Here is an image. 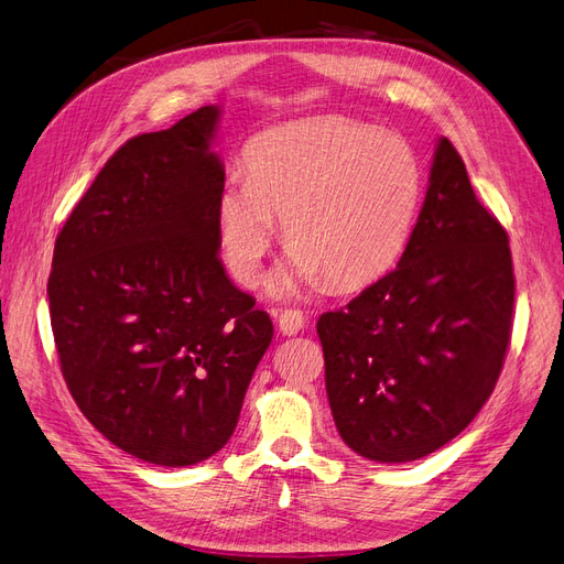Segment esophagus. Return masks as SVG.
<instances>
[{
	"instance_id": "obj_1",
	"label": "esophagus",
	"mask_w": 564,
	"mask_h": 564,
	"mask_svg": "<svg viewBox=\"0 0 564 564\" xmlns=\"http://www.w3.org/2000/svg\"><path fill=\"white\" fill-rule=\"evenodd\" d=\"M276 321H279V330L283 335H297L306 323V318H304L300 308H283Z\"/></svg>"
}]
</instances>
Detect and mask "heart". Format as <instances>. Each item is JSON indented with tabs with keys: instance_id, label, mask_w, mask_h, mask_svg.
Masks as SVG:
<instances>
[{
	"instance_id": "1",
	"label": "heart",
	"mask_w": 564,
	"mask_h": 564,
	"mask_svg": "<svg viewBox=\"0 0 564 564\" xmlns=\"http://www.w3.org/2000/svg\"><path fill=\"white\" fill-rule=\"evenodd\" d=\"M243 161L246 175L231 173L215 198L217 243L241 285L264 276L274 217L290 250L279 293L325 281L362 288L403 256L424 187L405 138L349 117H318L262 131Z\"/></svg>"
}]
</instances>
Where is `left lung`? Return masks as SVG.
Returning a JSON list of instances; mask_svg holds the SVG:
<instances>
[{
    "label": "left lung",
    "instance_id": "1",
    "mask_svg": "<svg viewBox=\"0 0 564 564\" xmlns=\"http://www.w3.org/2000/svg\"><path fill=\"white\" fill-rule=\"evenodd\" d=\"M513 300L508 234L438 138L401 262L316 325L341 441L370 462L405 464L457 438L495 391Z\"/></svg>",
    "mask_w": 564,
    "mask_h": 564
}]
</instances>
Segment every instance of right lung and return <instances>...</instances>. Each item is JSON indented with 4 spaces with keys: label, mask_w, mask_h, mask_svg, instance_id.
<instances>
[{
    "label": "right lung",
    "mask_w": 564,
    "mask_h": 564,
    "mask_svg": "<svg viewBox=\"0 0 564 564\" xmlns=\"http://www.w3.org/2000/svg\"><path fill=\"white\" fill-rule=\"evenodd\" d=\"M223 110L131 138L61 229L48 276L63 377L107 441L156 466L220 452L274 337L217 258Z\"/></svg>",
    "instance_id": "add662e5"
}]
</instances>
